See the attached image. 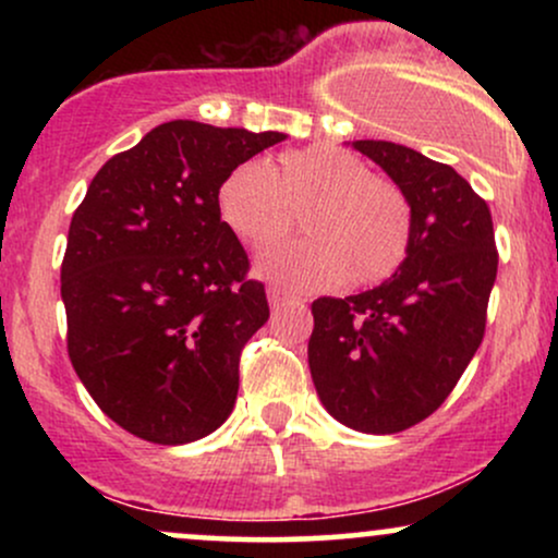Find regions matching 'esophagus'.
I'll use <instances>...</instances> for the list:
<instances>
[{"instance_id": "obj_1", "label": "esophagus", "mask_w": 558, "mask_h": 558, "mask_svg": "<svg viewBox=\"0 0 558 558\" xmlns=\"http://www.w3.org/2000/svg\"><path fill=\"white\" fill-rule=\"evenodd\" d=\"M267 301H270V306H280V304H288V301H293L291 293H286L283 288H270L267 291Z\"/></svg>"}]
</instances>
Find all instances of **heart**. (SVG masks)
Listing matches in <instances>:
<instances>
[{
    "label": "heart",
    "instance_id": "b5f03b06",
    "mask_svg": "<svg viewBox=\"0 0 558 558\" xmlns=\"http://www.w3.org/2000/svg\"><path fill=\"white\" fill-rule=\"evenodd\" d=\"M293 211L305 213L307 239L270 244L254 262L259 278L291 291H317L345 278L356 286L380 283L409 254L407 194L336 146L286 151L275 170L248 159L217 189L222 226L248 246L282 234Z\"/></svg>",
    "mask_w": 558,
    "mask_h": 558
}]
</instances>
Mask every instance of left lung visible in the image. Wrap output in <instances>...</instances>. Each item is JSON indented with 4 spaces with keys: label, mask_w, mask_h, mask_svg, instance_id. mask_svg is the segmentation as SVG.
<instances>
[{
    "label": "left lung",
    "mask_w": 558,
    "mask_h": 558,
    "mask_svg": "<svg viewBox=\"0 0 558 558\" xmlns=\"http://www.w3.org/2000/svg\"><path fill=\"white\" fill-rule=\"evenodd\" d=\"M407 194L412 243L373 291L312 304L310 373L330 417L401 433L446 401L485 332L498 254L488 204L457 170L390 141H351Z\"/></svg>",
    "instance_id": "1"
}]
</instances>
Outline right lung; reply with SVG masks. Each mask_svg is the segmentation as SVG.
Here are the masks:
<instances>
[{
	"instance_id": "add662e5",
	"label": "right lung",
	"mask_w": 558,
	"mask_h": 558,
	"mask_svg": "<svg viewBox=\"0 0 558 558\" xmlns=\"http://www.w3.org/2000/svg\"><path fill=\"white\" fill-rule=\"evenodd\" d=\"M286 133L172 120L114 155L75 209L62 259L68 354L101 412L159 446L233 412L241 349L270 317L217 215L235 165Z\"/></svg>"
}]
</instances>
